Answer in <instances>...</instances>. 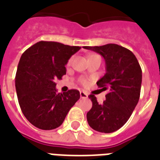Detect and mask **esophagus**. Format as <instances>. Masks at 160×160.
<instances>
[{"instance_id":"esophagus-1","label":"esophagus","mask_w":160,"mask_h":160,"mask_svg":"<svg viewBox=\"0 0 160 160\" xmlns=\"http://www.w3.org/2000/svg\"><path fill=\"white\" fill-rule=\"evenodd\" d=\"M80 95L81 98H87V97H88V95H87V93L85 92V91H80Z\"/></svg>"}]
</instances>
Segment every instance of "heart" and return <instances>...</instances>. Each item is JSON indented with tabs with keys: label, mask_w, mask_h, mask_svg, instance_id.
<instances>
[{
	"label": "heart",
	"mask_w": 160,
	"mask_h": 160,
	"mask_svg": "<svg viewBox=\"0 0 160 160\" xmlns=\"http://www.w3.org/2000/svg\"><path fill=\"white\" fill-rule=\"evenodd\" d=\"M72 63V58L69 59V61H68V65H70ZM79 81H80V83L82 85H88V80H86L85 78H80V80H79Z\"/></svg>",
	"instance_id": "b5f03b06"
}]
</instances>
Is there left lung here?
<instances>
[{
  "label": "left lung",
  "instance_id": "obj_1",
  "mask_svg": "<svg viewBox=\"0 0 160 160\" xmlns=\"http://www.w3.org/2000/svg\"><path fill=\"white\" fill-rule=\"evenodd\" d=\"M84 48L100 53L106 62L107 72L96 84L107 91L106 101L99 104L95 95L88 96L92 107L87 112L91 128L110 133L126 123L137 106L142 84V69L132 52L114 43L85 46Z\"/></svg>",
  "mask_w": 160,
  "mask_h": 160
}]
</instances>
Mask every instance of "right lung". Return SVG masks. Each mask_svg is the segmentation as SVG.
<instances>
[{
  "instance_id": "obj_1",
  "label": "right lung",
  "mask_w": 160,
  "mask_h": 160,
  "mask_svg": "<svg viewBox=\"0 0 160 160\" xmlns=\"http://www.w3.org/2000/svg\"><path fill=\"white\" fill-rule=\"evenodd\" d=\"M80 49L57 42L40 41L21 57L16 74V91L23 115L42 130L57 128L80 99V91L57 93L54 80L66 74L65 64Z\"/></svg>"
}]
</instances>
